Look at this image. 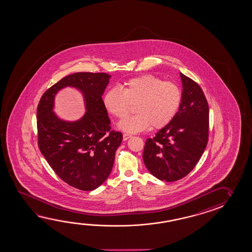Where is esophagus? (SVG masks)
<instances>
[{
  "mask_svg": "<svg viewBox=\"0 0 252 252\" xmlns=\"http://www.w3.org/2000/svg\"><path fill=\"white\" fill-rule=\"evenodd\" d=\"M131 137L130 135H128V134H126V133H124V136H123V139H124V141L128 140V138L129 137Z\"/></svg>",
  "mask_w": 252,
  "mask_h": 252,
  "instance_id": "34e87169",
  "label": "esophagus"
}]
</instances>
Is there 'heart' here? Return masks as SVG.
<instances>
[{"label":"heart","mask_w":252,"mask_h":252,"mask_svg":"<svg viewBox=\"0 0 252 252\" xmlns=\"http://www.w3.org/2000/svg\"><path fill=\"white\" fill-rule=\"evenodd\" d=\"M182 102V91L172 82L163 81L153 75L134 77L107 90L103 104L116 118L128 115L135 104L136 115L126 117L118 124L120 129L137 133L147 127L160 128L174 118Z\"/></svg>","instance_id":"b5f03b06"}]
</instances>
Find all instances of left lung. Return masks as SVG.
I'll return each instance as SVG.
<instances>
[{"mask_svg":"<svg viewBox=\"0 0 252 252\" xmlns=\"http://www.w3.org/2000/svg\"><path fill=\"white\" fill-rule=\"evenodd\" d=\"M182 102L174 118L145 142L143 159L156 178L175 182L195 167L209 133V107L200 86L180 73Z\"/></svg>","mask_w":252,"mask_h":252,"instance_id":"left-lung-1","label":"left lung"}]
</instances>
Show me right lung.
<instances>
[{
    "label": "right lung",
    "instance_id": "right-lung-1",
    "mask_svg": "<svg viewBox=\"0 0 252 252\" xmlns=\"http://www.w3.org/2000/svg\"><path fill=\"white\" fill-rule=\"evenodd\" d=\"M110 78L106 73H74L47 90L38 102L39 150L61 179L81 190H94L107 180L123 140L122 133L110 130L101 98ZM65 87L83 94L87 111L77 121H64L53 112L56 94Z\"/></svg>",
    "mask_w": 252,
    "mask_h": 252
}]
</instances>
